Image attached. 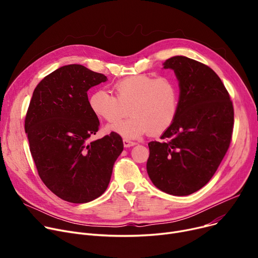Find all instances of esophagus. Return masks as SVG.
<instances>
[{"mask_svg": "<svg viewBox=\"0 0 258 258\" xmlns=\"http://www.w3.org/2000/svg\"><path fill=\"white\" fill-rule=\"evenodd\" d=\"M123 145H124V147H131V146L136 145V142L131 141L128 139H123Z\"/></svg>", "mask_w": 258, "mask_h": 258, "instance_id": "esophagus-1", "label": "esophagus"}]
</instances>
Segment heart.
I'll list each match as a JSON object with an SVG mask.
<instances>
[{
    "instance_id": "obj_1",
    "label": "heart",
    "mask_w": 258,
    "mask_h": 258,
    "mask_svg": "<svg viewBox=\"0 0 258 258\" xmlns=\"http://www.w3.org/2000/svg\"><path fill=\"white\" fill-rule=\"evenodd\" d=\"M116 97L103 90L94 92L89 99L92 112L108 123H116L130 113L132 117L110 126L126 138H139L164 133L177 117L180 91L168 77L146 74L122 78L113 85Z\"/></svg>"
}]
</instances>
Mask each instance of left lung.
Masks as SVG:
<instances>
[{"instance_id": "1", "label": "left lung", "mask_w": 258, "mask_h": 258, "mask_svg": "<svg viewBox=\"0 0 258 258\" xmlns=\"http://www.w3.org/2000/svg\"><path fill=\"white\" fill-rule=\"evenodd\" d=\"M180 84L173 123L148 143L147 173L160 190L191 195L205 186L224 159L232 139L234 110L223 81L211 68L185 56L164 62Z\"/></svg>"}]
</instances>
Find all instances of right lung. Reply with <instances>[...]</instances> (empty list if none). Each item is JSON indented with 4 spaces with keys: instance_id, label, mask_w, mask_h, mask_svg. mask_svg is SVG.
I'll use <instances>...</instances> for the list:
<instances>
[{
    "instance_id": "1",
    "label": "right lung",
    "mask_w": 258,
    "mask_h": 258,
    "mask_svg": "<svg viewBox=\"0 0 258 258\" xmlns=\"http://www.w3.org/2000/svg\"><path fill=\"white\" fill-rule=\"evenodd\" d=\"M106 76L81 64H68L36 86L25 118V131L39 178L63 201L83 204L99 198L123 151L112 132L90 141L99 120L89 105L88 90Z\"/></svg>"
}]
</instances>
